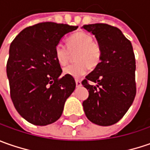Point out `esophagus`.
Here are the masks:
<instances>
[{"instance_id":"1","label":"esophagus","mask_w":150,"mask_h":150,"mask_svg":"<svg viewBox=\"0 0 150 150\" xmlns=\"http://www.w3.org/2000/svg\"><path fill=\"white\" fill-rule=\"evenodd\" d=\"M81 85H82L81 81H80V80H78V79H76V86H77V87H80Z\"/></svg>"}]
</instances>
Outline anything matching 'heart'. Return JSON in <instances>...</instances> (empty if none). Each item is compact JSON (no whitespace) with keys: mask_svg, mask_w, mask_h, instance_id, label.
<instances>
[{"mask_svg":"<svg viewBox=\"0 0 150 150\" xmlns=\"http://www.w3.org/2000/svg\"><path fill=\"white\" fill-rule=\"evenodd\" d=\"M67 47L57 44L55 47V57L57 62L64 66L69 62L72 53L77 52L76 63L63 68V74L74 78L85 75L88 68L95 67L100 62L102 49L99 43L93 40L92 36L85 32H78L67 38Z\"/></svg>","mask_w":150,"mask_h":150,"instance_id":"b5f03b06","label":"heart"}]
</instances>
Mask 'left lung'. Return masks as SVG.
<instances>
[{"instance_id":"1","label":"left lung","mask_w":150,"mask_h":150,"mask_svg":"<svg viewBox=\"0 0 150 150\" xmlns=\"http://www.w3.org/2000/svg\"><path fill=\"white\" fill-rule=\"evenodd\" d=\"M83 28L95 36L102 49L100 62L82 82L89 93L83 103L84 112L93 124L112 125L124 117L135 98L133 47L115 26L95 23L84 25Z\"/></svg>"}]
</instances>
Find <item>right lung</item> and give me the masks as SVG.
Instances as JSON below:
<instances>
[{
    "mask_svg": "<svg viewBox=\"0 0 150 150\" xmlns=\"http://www.w3.org/2000/svg\"><path fill=\"white\" fill-rule=\"evenodd\" d=\"M78 26L41 22L28 26L10 46L6 73L16 109L29 123L44 126L60 118L67 98L76 88L74 78H61L55 47Z\"/></svg>",
    "mask_w": 150,
    "mask_h": 150,
    "instance_id": "1",
    "label": "right lung"
}]
</instances>
